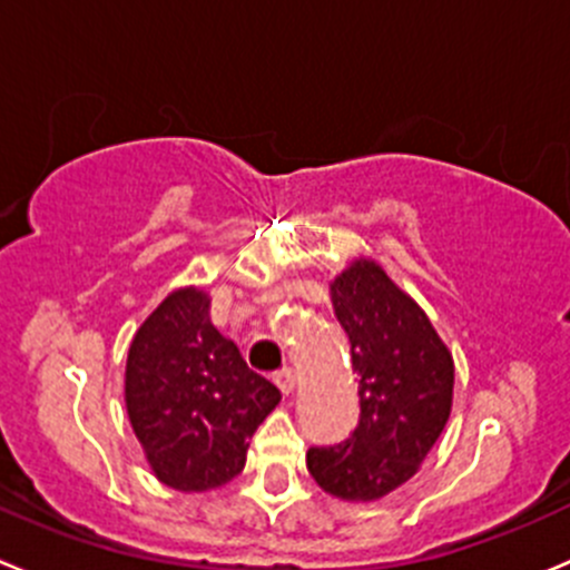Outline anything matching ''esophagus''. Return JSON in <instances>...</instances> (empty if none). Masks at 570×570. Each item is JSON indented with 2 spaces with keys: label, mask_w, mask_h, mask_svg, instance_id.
<instances>
[{
  "label": "esophagus",
  "mask_w": 570,
  "mask_h": 570,
  "mask_svg": "<svg viewBox=\"0 0 570 570\" xmlns=\"http://www.w3.org/2000/svg\"><path fill=\"white\" fill-rule=\"evenodd\" d=\"M275 384H278V390L284 392V395H289V392L295 390V384H297L295 370H289V367L278 370V373H275Z\"/></svg>",
  "instance_id": "esophagus-1"
}]
</instances>
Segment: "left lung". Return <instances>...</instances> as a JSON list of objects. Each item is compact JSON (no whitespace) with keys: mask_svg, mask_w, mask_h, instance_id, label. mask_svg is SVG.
I'll list each match as a JSON object with an SVG mask.
<instances>
[{"mask_svg":"<svg viewBox=\"0 0 570 570\" xmlns=\"http://www.w3.org/2000/svg\"><path fill=\"white\" fill-rule=\"evenodd\" d=\"M331 303L351 342L358 423L336 445H312L306 465L325 493L373 501L414 476L443 434L454 362L417 303L384 269L356 262L331 284Z\"/></svg>","mask_w":570,"mask_h":570,"instance_id":"8db88e82","label":"left lung"}]
</instances>
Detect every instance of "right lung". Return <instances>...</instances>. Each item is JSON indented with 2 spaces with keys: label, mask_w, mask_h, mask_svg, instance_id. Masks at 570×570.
<instances>
[{
  "label": "right lung",
  "mask_w": 570,
  "mask_h": 570,
  "mask_svg": "<svg viewBox=\"0 0 570 570\" xmlns=\"http://www.w3.org/2000/svg\"><path fill=\"white\" fill-rule=\"evenodd\" d=\"M125 401L156 476L203 493L239 476L281 390L214 328L200 289H178L132 336Z\"/></svg>",
  "instance_id": "1"
}]
</instances>
